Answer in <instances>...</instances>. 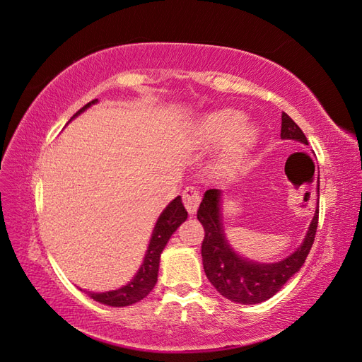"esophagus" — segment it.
Returning a JSON list of instances; mask_svg holds the SVG:
<instances>
[{"mask_svg":"<svg viewBox=\"0 0 362 362\" xmlns=\"http://www.w3.org/2000/svg\"><path fill=\"white\" fill-rule=\"evenodd\" d=\"M182 202H184V206L187 208V211L190 214H194L196 210H198L199 206V202H201V193L199 190L196 187H185L184 192H182Z\"/></svg>","mask_w":362,"mask_h":362,"instance_id":"1","label":"esophagus"}]
</instances>
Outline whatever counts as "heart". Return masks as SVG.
I'll list each match as a JSON object with an SVG mask.
<instances>
[{"mask_svg": "<svg viewBox=\"0 0 362 362\" xmlns=\"http://www.w3.org/2000/svg\"><path fill=\"white\" fill-rule=\"evenodd\" d=\"M243 122L245 117L242 113L221 110L205 116L201 122V129L211 144H223L229 140L228 157L231 161H237L257 139V131Z\"/></svg>", "mask_w": 362, "mask_h": 362, "instance_id": "b5f03b06", "label": "heart"}]
</instances>
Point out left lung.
<instances>
[{
    "instance_id": "left-lung-1",
    "label": "left lung",
    "mask_w": 362,
    "mask_h": 362,
    "mask_svg": "<svg viewBox=\"0 0 362 362\" xmlns=\"http://www.w3.org/2000/svg\"><path fill=\"white\" fill-rule=\"evenodd\" d=\"M281 119L282 139L298 140L303 145H308L303 131L287 113H282ZM218 204H221V190L210 189L205 192L198 210V221L205 231L201 254L208 281L226 299L237 303L254 305L270 299L296 272H299L308 257L319 223V206L303 243L290 257L272 264H259L237 255L228 245Z\"/></svg>"
}]
</instances>
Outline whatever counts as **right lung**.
Returning <instances> with one entry per match:
<instances>
[{
  "label": "right lung",
  "instance_id": "obj_1",
  "mask_svg": "<svg viewBox=\"0 0 362 362\" xmlns=\"http://www.w3.org/2000/svg\"><path fill=\"white\" fill-rule=\"evenodd\" d=\"M96 101L98 100H93L92 103L86 104L72 116V119L75 116H78L81 112L86 110L87 107H90ZM185 218H187V210H185L182 205L181 196H177V198L164 208V211L160 214L154 231H152V237H151L144 262H141V266L137 272V275L133 278V281L127 284V286H124L122 288L112 290V291H105V293L86 291L89 294V298L110 306H128L146 298L157 284L161 252L164 246L168 245L170 235L177 231V228L185 221Z\"/></svg>",
  "mask_w": 362,
  "mask_h": 362
}]
</instances>
